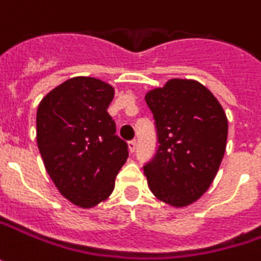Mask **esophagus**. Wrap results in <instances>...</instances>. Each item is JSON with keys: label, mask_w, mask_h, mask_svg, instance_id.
<instances>
[{"label": "esophagus", "mask_w": 261, "mask_h": 261, "mask_svg": "<svg viewBox=\"0 0 261 261\" xmlns=\"http://www.w3.org/2000/svg\"><path fill=\"white\" fill-rule=\"evenodd\" d=\"M136 147H137V141H136V140H131V141H128V148H130L131 153H134V151H136Z\"/></svg>", "instance_id": "34e87169"}]
</instances>
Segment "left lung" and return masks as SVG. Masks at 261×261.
I'll return each instance as SVG.
<instances>
[{
    "label": "left lung",
    "instance_id": "8db88e82",
    "mask_svg": "<svg viewBox=\"0 0 261 261\" xmlns=\"http://www.w3.org/2000/svg\"><path fill=\"white\" fill-rule=\"evenodd\" d=\"M159 147L144 165L153 195L176 208L198 201L211 186L227 147L228 121L218 99L192 79H170L146 94Z\"/></svg>",
    "mask_w": 261,
    "mask_h": 261
}]
</instances>
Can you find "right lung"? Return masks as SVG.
Segmentation results:
<instances>
[{
    "instance_id": "1",
    "label": "right lung",
    "mask_w": 261,
    "mask_h": 261,
    "mask_svg": "<svg viewBox=\"0 0 261 261\" xmlns=\"http://www.w3.org/2000/svg\"><path fill=\"white\" fill-rule=\"evenodd\" d=\"M114 88L96 77L76 76L56 86L37 108V146L58 191L81 208H92L114 191L128 158L107 113Z\"/></svg>"
}]
</instances>
